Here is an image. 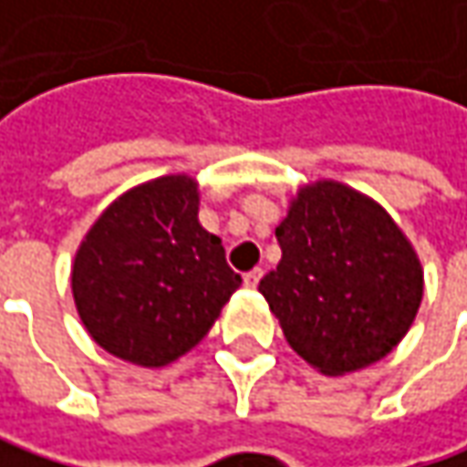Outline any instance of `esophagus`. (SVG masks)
I'll use <instances>...</instances> for the list:
<instances>
[{
	"label": "esophagus",
	"instance_id": "34e87169",
	"mask_svg": "<svg viewBox=\"0 0 467 467\" xmlns=\"http://www.w3.org/2000/svg\"><path fill=\"white\" fill-rule=\"evenodd\" d=\"M261 276H264L261 269H251V272L243 276V282H245V287H255V285L261 282Z\"/></svg>",
	"mask_w": 467,
	"mask_h": 467
}]
</instances>
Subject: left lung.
<instances>
[{"label":"left lung","instance_id":"obj_1","mask_svg":"<svg viewBox=\"0 0 467 467\" xmlns=\"http://www.w3.org/2000/svg\"><path fill=\"white\" fill-rule=\"evenodd\" d=\"M279 266L258 290L290 348L329 376L389 353L423 295L416 254L392 216L339 182L303 188L276 227Z\"/></svg>","mask_w":467,"mask_h":467}]
</instances>
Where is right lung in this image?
<instances>
[{
	"mask_svg": "<svg viewBox=\"0 0 467 467\" xmlns=\"http://www.w3.org/2000/svg\"><path fill=\"white\" fill-rule=\"evenodd\" d=\"M195 182L170 174L117 198L86 234L72 295L117 358L167 366L195 348L240 287L222 240L198 224Z\"/></svg>",
	"mask_w": 467,
	"mask_h": 467,
	"instance_id": "add662e5",
	"label": "right lung"
}]
</instances>
